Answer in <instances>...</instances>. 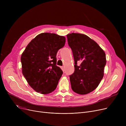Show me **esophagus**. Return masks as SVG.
Segmentation results:
<instances>
[{
    "label": "esophagus",
    "instance_id": "34e87169",
    "mask_svg": "<svg viewBox=\"0 0 126 126\" xmlns=\"http://www.w3.org/2000/svg\"><path fill=\"white\" fill-rule=\"evenodd\" d=\"M61 69H62V70L63 71H64V66H62V67H61Z\"/></svg>",
    "mask_w": 126,
    "mask_h": 126
}]
</instances>
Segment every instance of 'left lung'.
Segmentation results:
<instances>
[{
    "label": "left lung",
    "mask_w": 126,
    "mask_h": 126,
    "mask_svg": "<svg viewBox=\"0 0 126 126\" xmlns=\"http://www.w3.org/2000/svg\"><path fill=\"white\" fill-rule=\"evenodd\" d=\"M68 44L75 60V71L70 75L71 89L79 94H86L95 89L104 77L106 64L104 51L88 36L79 33L67 35ZM80 62V65L77 62Z\"/></svg>",
    "instance_id": "1"
}]
</instances>
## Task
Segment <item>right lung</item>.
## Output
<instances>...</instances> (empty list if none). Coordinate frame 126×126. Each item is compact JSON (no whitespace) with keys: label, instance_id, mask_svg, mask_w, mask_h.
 I'll list each match as a JSON object with an SVG mask.
<instances>
[{"label":"right lung","instance_id":"1","mask_svg":"<svg viewBox=\"0 0 126 126\" xmlns=\"http://www.w3.org/2000/svg\"><path fill=\"white\" fill-rule=\"evenodd\" d=\"M65 40V37L54 33H41L28 44L22 54V74L36 92L46 94L56 89L63 74L56 65V55Z\"/></svg>","mask_w":126,"mask_h":126}]
</instances>
